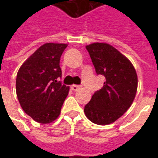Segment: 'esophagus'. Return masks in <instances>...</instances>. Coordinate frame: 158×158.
Returning a JSON list of instances; mask_svg holds the SVG:
<instances>
[{
    "label": "esophagus",
    "mask_w": 158,
    "mask_h": 158,
    "mask_svg": "<svg viewBox=\"0 0 158 158\" xmlns=\"http://www.w3.org/2000/svg\"><path fill=\"white\" fill-rule=\"evenodd\" d=\"M79 88H80V85H73L71 86V89H72V90H74V91L78 90Z\"/></svg>",
    "instance_id": "esophagus-1"
}]
</instances>
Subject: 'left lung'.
<instances>
[{"label":"left lung","mask_w":158,"mask_h":158,"mask_svg":"<svg viewBox=\"0 0 158 158\" xmlns=\"http://www.w3.org/2000/svg\"><path fill=\"white\" fill-rule=\"evenodd\" d=\"M97 74L105 82L85 106L87 118L99 125L115 122L123 115L135 97L138 79L132 63L112 45L93 43L85 46Z\"/></svg>","instance_id":"8db88e82"}]
</instances>
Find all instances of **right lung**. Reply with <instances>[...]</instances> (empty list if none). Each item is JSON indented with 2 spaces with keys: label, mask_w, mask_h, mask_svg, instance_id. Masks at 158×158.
I'll return each mask as SVG.
<instances>
[{
  "label": "right lung",
  "mask_w": 158,
  "mask_h": 158,
  "mask_svg": "<svg viewBox=\"0 0 158 158\" xmlns=\"http://www.w3.org/2000/svg\"><path fill=\"white\" fill-rule=\"evenodd\" d=\"M67 44L46 43L37 49L19 69L17 96L23 110L40 123L53 122L60 115L69 87L62 77L60 58Z\"/></svg>",
  "instance_id": "1"
}]
</instances>
